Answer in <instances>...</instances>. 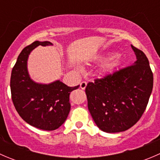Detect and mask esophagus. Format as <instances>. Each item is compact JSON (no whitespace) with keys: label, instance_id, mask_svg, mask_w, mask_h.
<instances>
[{"label":"esophagus","instance_id":"esophagus-1","mask_svg":"<svg viewBox=\"0 0 160 160\" xmlns=\"http://www.w3.org/2000/svg\"><path fill=\"white\" fill-rule=\"evenodd\" d=\"M87 84H88V83H87V82H85V81L81 82V83H80V88H81L82 90H84L85 88H86Z\"/></svg>","mask_w":160,"mask_h":160}]
</instances>
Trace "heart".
<instances>
[{"label": "heart", "instance_id": "heart-1", "mask_svg": "<svg viewBox=\"0 0 160 160\" xmlns=\"http://www.w3.org/2000/svg\"><path fill=\"white\" fill-rule=\"evenodd\" d=\"M100 61L107 60L101 70V73L105 76L115 70L120 64V58L115 52H108L106 56H101L99 57Z\"/></svg>", "mask_w": 160, "mask_h": 160}]
</instances>
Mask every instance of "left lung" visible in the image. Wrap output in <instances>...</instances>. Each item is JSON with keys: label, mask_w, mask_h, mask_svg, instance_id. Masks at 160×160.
I'll use <instances>...</instances> for the list:
<instances>
[{"label": "left lung", "mask_w": 160, "mask_h": 160, "mask_svg": "<svg viewBox=\"0 0 160 160\" xmlns=\"http://www.w3.org/2000/svg\"><path fill=\"white\" fill-rule=\"evenodd\" d=\"M136 61L94 83L86 92L88 109L97 126L108 133L124 132L133 126L147 106L153 87V74L147 57L131 46Z\"/></svg>", "instance_id": "left-lung-1"}]
</instances>
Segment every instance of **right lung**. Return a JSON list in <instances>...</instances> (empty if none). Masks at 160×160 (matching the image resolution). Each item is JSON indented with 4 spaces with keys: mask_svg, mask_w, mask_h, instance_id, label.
<instances>
[{
    "mask_svg": "<svg viewBox=\"0 0 160 160\" xmlns=\"http://www.w3.org/2000/svg\"><path fill=\"white\" fill-rule=\"evenodd\" d=\"M52 45L48 41H35L24 48L11 77V98L16 111L30 125L46 131L57 129L65 122L71 107L70 93L79 88H70L59 80L41 83L31 78L28 70L30 53L38 46Z\"/></svg>",
    "mask_w": 160,
    "mask_h": 160,
    "instance_id": "add662e5",
    "label": "right lung"
}]
</instances>
